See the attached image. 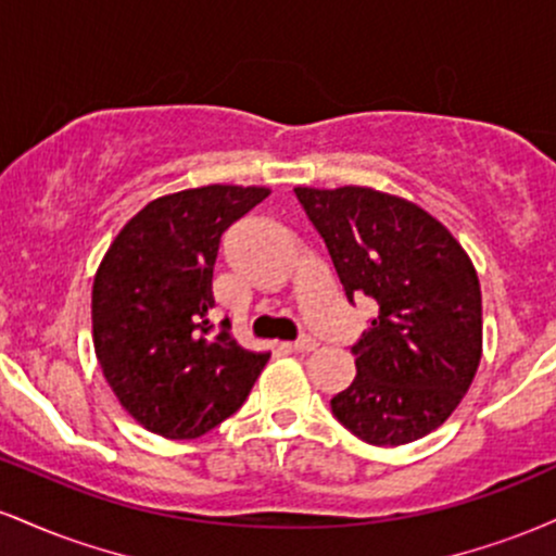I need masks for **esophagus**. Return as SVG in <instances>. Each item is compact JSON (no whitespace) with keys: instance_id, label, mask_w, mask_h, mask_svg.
Segmentation results:
<instances>
[{"instance_id":"obj_1","label":"esophagus","mask_w":556,"mask_h":556,"mask_svg":"<svg viewBox=\"0 0 556 556\" xmlns=\"http://www.w3.org/2000/svg\"><path fill=\"white\" fill-rule=\"evenodd\" d=\"M316 348L318 342L311 340V337H300L298 342H292V350H295V353H314Z\"/></svg>"}]
</instances>
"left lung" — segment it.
<instances>
[{"label": "left lung", "instance_id": "1", "mask_svg": "<svg viewBox=\"0 0 556 556\" xmlns=\"http://www.w3.org/2000/svg\"><path fill=\"white\" fill-rule=\"evenodd\" d=\"M350 303L379 305L353 344V384L331 397L344 429L376 446L416 442L452 416L481 363V285L442 222L405 198L344 185L295 188Z\"/></svg>", "mask_w": 556, "mask_h": 556}]
</instances>
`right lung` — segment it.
<instances>
[{"mask_svg": "<svg viewBox=\"0 0 556 556\" xmlns=\"http://www.w3.org/2000/svg\"><path fill=\"white\" fill-rule=\"evenodd\" d=\"M269 188L206 185L151 201L119 229L93 277V348L106 384L143 429L195 439L245 402L269 353L212 334L225 229Z\"/></svg>", "mask_w": 556, "mask_h": 556, "instance_id": "right-lung-1", "label": "right lung"}]
</instances>
